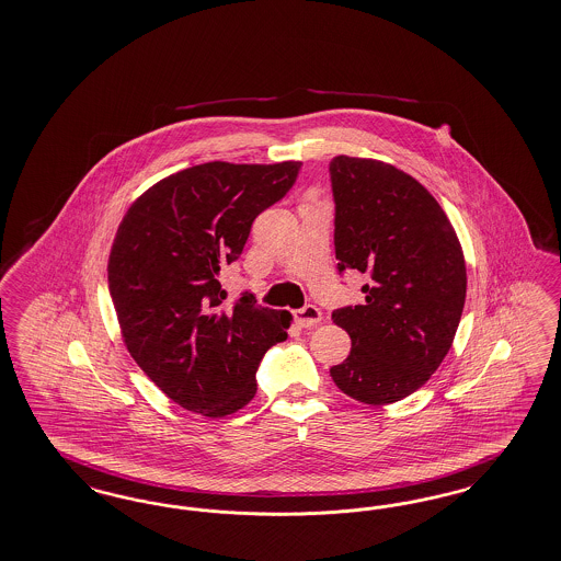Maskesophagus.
Wrapping results in <instances>:
<instances>
[{"label":"esophagus","instance_id":"esophagus-1","mask_svg":"<svg viewBox=\"0 0 561 561\" xmlns=\"http://www.w3.org/2000/svg\"><path fill=\"white\" fill-rule=\"evenodd\" d=\"M294 321L300 328H314L321 321V311L314 305H307V307L294 311Z\"/></svg>","mask_w":561,"mask_h":561}]
</instances>
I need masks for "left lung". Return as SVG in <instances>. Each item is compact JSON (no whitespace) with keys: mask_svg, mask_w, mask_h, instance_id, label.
<instances>
[{"mask_svg":"<svg viewBox=\"0 0 561 561\" xmlns=\"http://www.w3.org/2000/svg\"><path fill=\"white\" fill-rule=\"evenodd\" d=\"M337 271L369 275L365 305L332 313L351 353L330 369L351 399L397 403L422 388L453 346L468 273L459 238L426 187L374 158L330 162Z\"/></svg>","mask_w":561,"mask_h":561,"instance_id":"obj_1","label":"left lung"}]
</instances>
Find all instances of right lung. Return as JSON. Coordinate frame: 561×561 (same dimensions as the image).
<instances>
[{
	"instance_id": "obj_1",
	"label": "right lung",
	"mask_w": 561,
	"mask_h": 561,
	"mask_svg": "<svg viewBox=\"0 0 561 561\" xmlns=\"http://www.w3.org/2000/svg\"><path fill=\"white\" fill-rule=\"evenodd\" d=\"M300 164L215 160L183 169L146 190L116 229L108 286L123 342L187 411L225 417L247 407L263 355L288 337V311L259 307L252 294L227 307L219 275Z\"/></svg>"
}]
</instances>
